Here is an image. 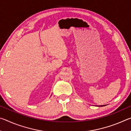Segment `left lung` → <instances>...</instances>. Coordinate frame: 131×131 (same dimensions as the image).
I'll return each mask as SVG.
<instances>
[{"label":"left lung","instance_id":"obj_1","mask_svg":"<svg viewBox=\"0 0 131 131\" xmlns=\"http://www.w3.org/2000/svg\"><path fill=\"white\" fill-rule=\"evenodd\" d=\"M103 106V105H101V106Z\"/></svg>","mask_w":131,"mask_h":131}]
</instances>
